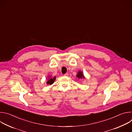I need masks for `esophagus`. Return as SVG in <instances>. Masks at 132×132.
Here are the masks:
<instances>
[{"mask_svg": "<svg viewBox=\"0 0 132 132\" xmlns=\"http://www.w3.org/2000/svg\"><path fill=\"white\" fill-rule=\"evenodd\" d=\"M68 75H68V73H66L65 74H64V76H66V77H67V76H68Z\"/></svg>", "mask_w": 132, "mask_h": 132, "instance_id": "obj_1", "label": "esophagus"}]
</instances>
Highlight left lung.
Here are the masks:
<instances>
[{
  "instance_id": "left-lung-1",
  "label": "left lung",
  "mask_w": 132,
  "mask_h": 132,
  "mask_svg": "<svg viewBox=\"0 0 132 132\" xmlns=\"http://www.w3.org/2000/svg\"><path fill=\"white\" fill-rule=\"evenodd\" d=\"M76 76L79 78V79H82V78H85V77L84 76V74L82 71H79L77 73Z\"/></svg>"
}]
</instances>
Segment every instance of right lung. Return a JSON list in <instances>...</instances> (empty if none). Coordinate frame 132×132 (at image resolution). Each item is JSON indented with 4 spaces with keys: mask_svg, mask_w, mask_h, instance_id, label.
Returning <instances> with one entry per match:
<instances>
[{
    "mask_svg": "<svg viewBox=\"0 0 132 132\" xmlns=\"http://www.w3.org/2000/svg\"><path fill=\"white\" fill-rule=\"evenodd\" d=\"M55 79H56V77H54L53 78H51L50 76V77H48V80H47L46 84L47 85H52V84H53L54 83V82L55 80Z\"/></svg>",
    "mask_w": 132,
    "mask_h": 132,
    "instance_id": "1",
    "label": "right lung"
}]
</instances>
